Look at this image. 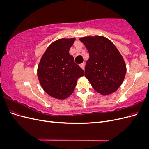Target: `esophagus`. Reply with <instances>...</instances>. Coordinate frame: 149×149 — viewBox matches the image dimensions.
<instances>
[{
  "label": "esophagus",
  "instance_id": "obj_1",
  "mask_svg": "<svg viewBox=\"0 0 149 149\" xmlns=\"http://www.w3.org/2000/svg\"><path fill=\"white\" fill-rule=\"evenodd\" d=\"M79 66H80V67L81 68H82L83 70H84V66H85V63L83 62V63H82L81 64H80Z\"/></svg>",
  "mask_w": 149,
  "mask_h": 149
}]
</instances>
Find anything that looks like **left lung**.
<instances>
[{
	"label": "left lung",
	"mask_w": 149,
	"mask_h": 149,
	"mask_svg": "<svg viewBox=\"0 0 149 149\" xmlns=\"http://www.w3.org/2000/svg\"><path fill=\"white\" fill-rule=\"evenodd\" d=\"M79 40L89 55L85 66L86 78L102 95L113 93L123 83L126 73L120 52L111 40L102 36H88Z\"/></svg>",
	"instance_id": "8db88e82"
}]
</instances>
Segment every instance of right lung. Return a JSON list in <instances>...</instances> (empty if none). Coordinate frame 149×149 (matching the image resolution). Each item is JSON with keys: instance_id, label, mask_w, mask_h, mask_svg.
<instances>
[{"instance_id": "obj_1", "label": "right lung", "mask_w": 149, "mask_h": 149, "mask_svg": "<svg viewBox=\"0 0 149 149\" xmlns=\"http://www.w3.org/2000/svg\"><path fill=\"white\" fill-rule=\"evenodd\" d=\"M75 38H61L53 42L45 52L38 66L41 86L48 95L64 100L73 93L78 79L84 71L74 62L69 53Z\"/></svg>"}]
</instances>
